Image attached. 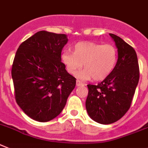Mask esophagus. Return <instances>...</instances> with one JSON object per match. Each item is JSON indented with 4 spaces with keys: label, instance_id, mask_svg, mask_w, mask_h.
<instances>
[{
    "label": "esophagus",
    "instance_id": "obj_1",
    "mask_svg": "<svg viewBox=\"0 0 148 148\" xmlns=\"http://www.w3.org/2000/svg\"><path fill=\"white\" fill-rule=\"evenodd\" d=\"M76 84H77V86H84V84H83L82 82H80V80H77Z\"/></svg>",
    "mask_w": 148,
    "mask_h": 148
}]
</instances>
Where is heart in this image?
<instances>
[{
  "mask_svg": "<svg viewBox=\"0 0 148 148\" xmlns=\"http://www.w3.org/2000/svg\"><path fill=\"white\" fill-rule=\"evenodd\" d=\"M118 54L112 44H102L84 41L76 43L73 54L65 51L61 60L71 74H75L83 66L84 70L77 74L81 80H102L113 71L117 62Z\"/></svg>",
  "mask_w": 148,
  "mask_h": 148,
  "instance_id": "b5f03b06",
  "label": "heart"
}]
</instances>
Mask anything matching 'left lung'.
Masks as SVG:
<instances>
[{
  "instance_id": "1",
  "label": "left lung",
  "mask_w": 148,
  "mask_h": 148,
  "mask_svg": "<svg viewBox=\"0 0 148 148\" xmlns=\"http://www.w3.org/2000/svg\"><path fill=\"white\" fill-rule=\"evenodd\" d=\"M118 59L113 71L97 85L88 84L86 108L89 116L101 124H110L122 118L131 106L139 80V66L133 47L114 34Z\"/></svg>"
}]
</instances>
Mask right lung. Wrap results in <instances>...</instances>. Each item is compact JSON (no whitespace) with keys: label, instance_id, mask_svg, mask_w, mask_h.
Masks as SVG:
<instances>
[{"label":"right lung","instance_id":"add662e5","mask_svg":"<svg viewBox=\"0 0 148 148\" xmlns=\"http://www.w3.org/2000/svg\"><path fill=\"white\" fill-rule=\"evenodd\" d=\"M66 34L40 31L18 47L12 66L15 99L33 120L47 122L59 115L76 85L61 62Z\"/></svg>","mask_w":148,"mask_h":148}]
</instances>
